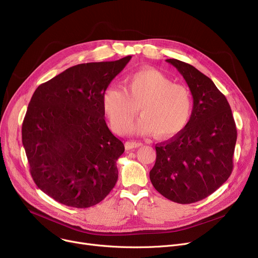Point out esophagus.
Here are the masks:
<instances>
[{"mask_svg":"<svg viewBox=\"0 0 258 258\" xmlns=\"http://www.w3.org/2000/svg\"><path fill=\"white\" fill-rule=\"evenodd\" d=\"M142 142H139V141H126L125 142V147L127 148V150H133V148H137V147H140L142 146Z\"/></svg>","mask_w":258,"mask_h":258,"instance_id":"1","label":"esophagus"}]
</instances>
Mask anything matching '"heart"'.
<instances>
[{"instance_id":"obj_1","label":"heart","mask_w":258,"mask_h":258,"mask_svg":"<svg viewBox=\"0 0 258 258\" xmlns=\"http://www.w3.org/2000/svg\"><path fill=\"white\" fill-rule=\"evenodd\" d=\"M102 106L117 133H124L138 114L142 118L131 133H155L170 138L181 133L192 115L189 90L155 69H143L126 75L123 89L110 87L102 94Z\"/></svg>"}]
</instances>
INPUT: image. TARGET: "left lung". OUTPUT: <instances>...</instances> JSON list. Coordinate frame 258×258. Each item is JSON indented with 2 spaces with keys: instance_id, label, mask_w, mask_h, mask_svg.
Returning a JSON list of instances; mask_svg holds the SVG:
<instances>
[{
  "instance_id": "left-lung-1",
  "label": "left lung",
  "mask_w": 258,
  "mask_h": 258,
  "mask_svg": "<svg viewBox=\"0 0 258 258\" xmlns=\"http://www.w3.org/2000/svg\"><path fill=\"white\" fill-rule=\"evenodd\" d=\"M194 98L191 119L171 139L156 145L150 179L166 199L191 204L213 194L230 177L237 138L236 125L225 95L191 64L170 58Z\"/></svg>"
}]
</instances>
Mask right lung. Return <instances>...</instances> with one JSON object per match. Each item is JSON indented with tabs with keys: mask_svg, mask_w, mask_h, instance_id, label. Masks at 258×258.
<instances>
[{
	"mask_svg": "<svg viewBox=\"0 0 258 258\" xmlns=\"http://www.w3.org/2000/svg\"><path fill=\"white\" fill-rule=\"evenodd\" d=\"M131 58L73 66L32 95L23 145L33 181L60 204L96 205L118 180L116 162L124 145L105 123L101 97Z\"/></svg>",
	"mask_w": 258,
	"mask_h": 258,
	"instance_id": "right-lung-1",
	"label": "right lung"
}]
</instances>
